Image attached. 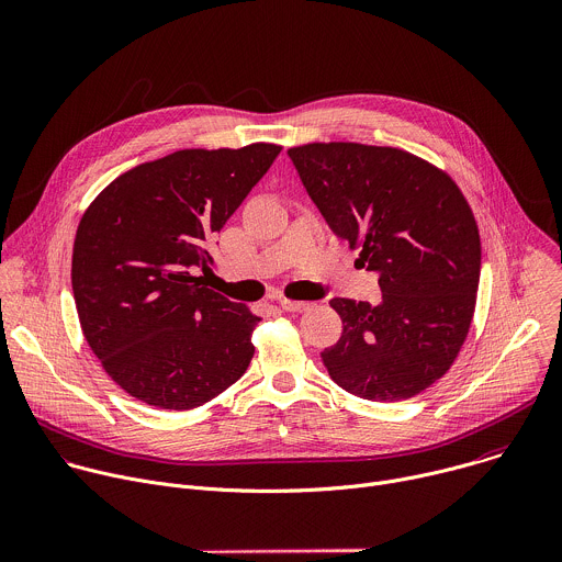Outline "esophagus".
I'll return each instance as SVG.
<instances>
[{
  "instance_id": "34e87169",
  "label": "esophagus",
  "mask_w": 562,
  "mask_h": 562,
  "mask_svg": "<svg viewBox=\"0 0 562 562\" xmlns=\"http://www.w3.org/2000/svg\"><path fill=\"white\" fill-rule=\"evenodd\" d=\"M278 304L284 308V311H306L311 304L308 302H300V300H286V297H280Z\"/></svg>"
}]
</instances>
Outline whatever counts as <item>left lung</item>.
<instances>
[{
  "instance_id": "1",
  "label": "left lung",
  "mask_w": 562,
  "mask_h": 562,
  "mask_svg": "<svg viewBox=\"0 0 562 562\" xmlns=\"http://www.w3.org/2000/svg\"><path fill=\"white\" fill-rule=\"evenodd\" d=\"M291 162L331 231L360 247L382 302L334 297L340 340L323 351L345 391L395 403L440 380L473 317L480 235L456 182L425 159L356 142L289 148Z\"/></svg>"
}]
</instances>
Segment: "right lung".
<instances>
[{
  "label": "right lung",
  "instance_id": "right-lung-1",
  "mask_svg": "<svg viewBox=\"0 0 562 562\" xmlns=\"http://www.w3.org/2000/svg\"><path fill=\"white\" fill-rule=\"evenodd\" d=\"M282 146L184 148L113 180L79 220L72 295L85 338L133 397L184 412L247 371L260 317L195 269Z\"/></svg>",
  "mask_w": 562,
  "mask_h": 562
}]
</instances>
